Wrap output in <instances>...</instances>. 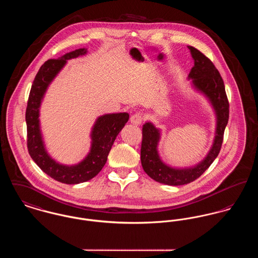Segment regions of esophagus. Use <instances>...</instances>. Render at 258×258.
Returning a JSON list of instances; mask_svg holds the SVG:
<instances>
[{
	"instance_id": "34e87169",
	"label": "esophagus",
	"mask_w": 258,
	"mask_h": 258,
	"mask_svg": "<svg viewBox=\"0 0 258 258\" xmlns=\"http://www.w3.org/2000/svg\"><path fill=\"white\" fill-rule=\"evenodd\" d=\"M130 121H131V123H133L135 125H139L143 121V114L141 112H135L134 114L131 115Z\"/></svg>"
}]
</instances>
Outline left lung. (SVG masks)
Instances as JSON below:
<instances>
[{
    "label": "left lung",
    "mask_w": 258,
    "mask_h": 258,
    "mask_svg": "<svg viewBox=\"0 0 258 258\" xmlns=\"http://www.w3.org/2000/svg\"><path fill=\"white\" fill-rule=\"evenodd\" d=\"M194 59V66L188 78L193 85L211 100L217 114V130L214 145L204 161L194 167L175 169L169 167L160 160L157 146L160 140V131L150 122L142 128L141 163L145 172L154 180L167 185L187 184L198 177L211 165L218 157L224 140V132L229 121L230 104L226 94L224 81L211 60L193 46H188Z\"/></svg>",
    "instance_id": "obj_1"
}]
</instances>
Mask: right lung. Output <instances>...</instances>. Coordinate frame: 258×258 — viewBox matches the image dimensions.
Here are the masks:
<instances>
[{
  "instance_id": "1",
  "label": "right lung",
  "mask_w": 258,
  "mask_h": 258,
  "mask_svg": "<svg viewBox=\"0 0 258 258\" xmlns=\"http://www.w3.org/2000/svg\"><path fill=\"white\" fill-rule=\"evenodd\" d=\"M84 48L77 49L60 57L49 59L37 72L27 100L25 121L27 130V150L31 159L47 175L66 184H78L94 177L104 166L108 154L118 133L128 122L129 114L112 113L100 116L93 129L92 150L79 164L67 166L57 164L48 155L43 146L39 130V106L48 85L62 69L68 59L86 54Z\"/></svg>"
}]
</instances>
